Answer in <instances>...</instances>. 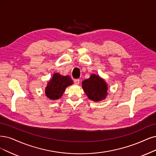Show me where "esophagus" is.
Returning a JSON list of instances; mask_svg holds the SVG:
<instances>
[{"instance_id": "34e87169", "label": "esophagus", "mask_w": 156, "mask_h": 156, "mask_svg": "<svg viewBox=\"0 0 156 156\" xmlns=\"http://www.w3.org/2000/svg\"><path fill=\"white\" fill-rule=\"evenodd\" d=\"M74 83L75 84H79L80 83V80L79 79H74Z\"/></svg>"}]
</instances>
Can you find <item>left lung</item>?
I'll list each match as a JSON object with an SVG mask.
<instances>
[{
    "instance_id": "8db88e82",
    "label": "left lung",
    "mask_w": 156,
    "mask_h": 156,
    "mask_svg": "<svg viewBox=\"0 0 156 156\" xmlns=\"http://www.w3.org/2000/svg\"><path fill=\"white\" fill-rule=\"evenodd\" d=\"M82 87L88 98L93 101L103 100L107 94V85L98 75L92 74L89 79L82 82Z\"/></svg>"
}]
</instances>
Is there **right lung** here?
<instances>
[{"label":"right lung","instance_id":"add662e5","mask_svg":"<svg viewBox=\"0 0 156 156\" xmlns=\"http://www.w3.org/2000/svg\"><path fill=\"white\" fill-rule=\"evenodd\" d=\"M73 83V80L69 76H62L58 73H55L45 88V94L49 99H59L64 93L66 88Z\"/></svg>","mask_w":156,"mask_h":156}]
</instances>
